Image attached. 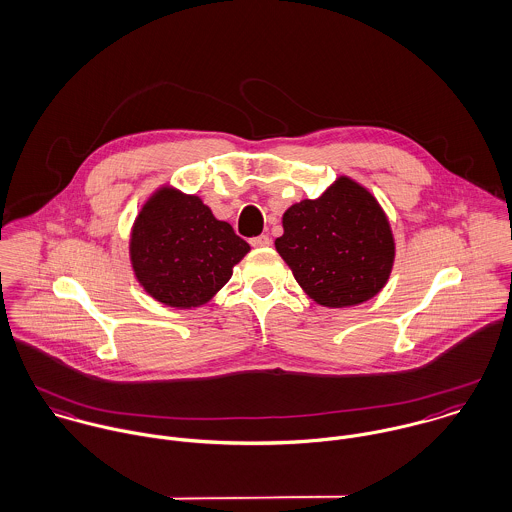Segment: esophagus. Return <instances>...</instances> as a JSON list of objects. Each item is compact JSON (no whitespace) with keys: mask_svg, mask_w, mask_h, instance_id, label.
<instances>
[{"mask_svg":"<svg viewBox=\"0 0 512 512\" xmlns=\"http://www.w3.org/2000/svg\"><path fill=\"white\" fill-rule=\"evenodd\" d=\"M251 245H253V247H267V245H271V237H269V235L253 237V239H251Z\"/></svg>","mask_w":512,"mask_h":512,"instance_id":"obj_1","label":"esophagus"}]
</instances>
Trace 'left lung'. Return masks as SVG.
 Wrapping results in <instances>:
<instances>
[{"label":"left lung","mask_w":512,"mask_h":512,"mask_svg":"<svg viewBox=\"0 0 512 512\" xmlns=\"http://www.w3.org/2000/svg\"><path fill=\"white\" fill-rule=\"evenodd\" d=\"M277 253L308 297L326 308L356 307L388 283L396 239L386 211L360 182L338 176L316 200L283 213Z\"/></svg>","instance_id":"8db88e82"}]
</instances>
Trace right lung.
I'll list each match as a JSON object with an SVG mask.
<instances>
[{
  "label": "right lung",
  "instance_id": "right-lung-1",
  "mask_svg": "<svg viewBox=\"0 0 512 512\" xmlns=\"http://www.w3.org/2000/svg\"><path fill=\"white\" fill-rule=\"evenodd\" d=\"M251 251L227 221L217 219L196 194L164 184L148 196L130 229V267L158 303L198 308L231 279Z\"/></svg>",
  "mask_w": 512,
  "mask_h": 512
}]
</instances>
